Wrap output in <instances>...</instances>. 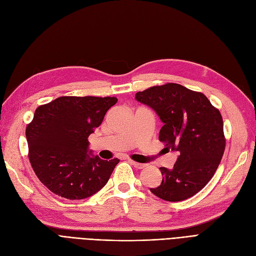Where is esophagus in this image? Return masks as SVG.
<instances>
[{
    "label": "esophagus",
    "instance_id": "esophagus-1",
    "mask_svg": "<svg viewBox=\"0 0 256 256\" xmlns=\"http://www.w3.org/2000/svg\"><path fill=\"white\" fill-rule=\"evenodd\" d=\"M130 162L133 164L134 167H136L137 169H142V168H144L146 164H140V162H134V160H130Z\"/></svg>",
    "mask_w": 256,
    "mask_h": 256
}]
</instances>
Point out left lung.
Here are the masks:
<instances>
[{
    "label": "left lung",
    "mask_w": 256,
    "mask_h": 256,
    "mask_svg": "<svg viewBox=\"0 0 256 256\" xmlns=\"http://www.w3.org/2000/svg\"><path fill=\"white\" fill-rule=\"evenodd\" d=\"M135 98L158 114L164 123L158 139L178 156L172 169L160 167V185L150 188L162 200L188 199L208 184L226 149L220 112L203 94L180 84L150 87Z\"/></svg>",
    "instance_id": "8db88e82"
}]
</instances>
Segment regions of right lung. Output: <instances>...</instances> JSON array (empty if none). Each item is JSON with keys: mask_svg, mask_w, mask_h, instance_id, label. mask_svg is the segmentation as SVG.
Returning a JSON list of instances; mask_svg holds the SVG:
<instances>
[{"mask_svg": "<svg viewBox=\"0 0 256 256\" xmlns=\"http://www.w3.org/2000/svg\"><path fill=\"white\" fill-rule=\"evenodd\" d=\"M117 101L114 96H60L37 107L26 130L28 158L48 190L82 200L108 182L119 160L92 155L88 137Z\"/></svg>", "mask_w": 256, "mask_h": 256, "instance_id": "add662e5", "label": "right lung"}]
</instances>
